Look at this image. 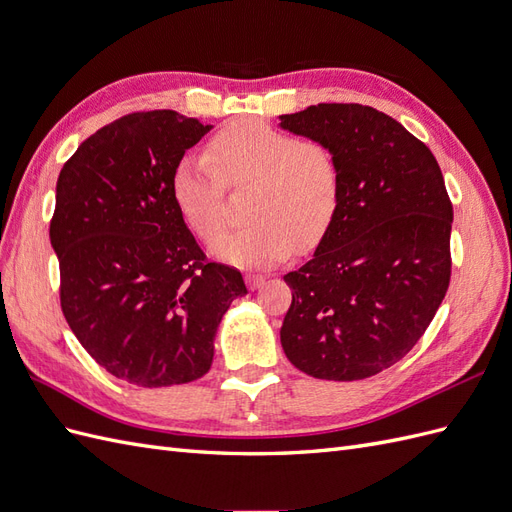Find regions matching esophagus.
Returning <instances> with one entry per match:
<instances>
[{"label":"esophagus","mask_w":512,"mask_h":512,"mask_svg":"<svg viewBox=\"0 0 512 512\" xmlns=\"http://www.w3.org/2000/svg\"><path fill=\"white\" fill-rule=\"evenodd\" d=\"M265 280H267V275H262V273H247L245 275V284L250 290L262 288V286H265Z\"/></svg>","instance_id":"obj_1"}]
</instances>
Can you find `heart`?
<instances>
[{
  "instance_id": "heart-1",
  "label": "heart",
  "mask_w": 512,
  "mask_h": 512,
  "mask_svg": "<svg viewBox=\"0 0 512 512\" xmlns=\"http://www.w3.org/2000/svg\"><path fill=\"white\" fill-rule=\"evenodd\" d=\"M250 187L253 224L215 241L213 256L228 265L260 267L312 250L331 228L342 200V168L320 141L294 138L265 121L228 123L207 156L185 153L170 173V194L183 222L211 243L223 227L225 188Z\"/></svg>"
}]
</instances>
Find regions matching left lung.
Wrapping results in <instances>:
<instances>
[{
  "mask_svg": "<svg viewBox=\"0 0 512 512\" xmlns=\"http://www.w3.org/2000/svg\"><path fill=\"white\" fill-rule=\"evenodd\" d=\"M280 126L327 145L342 200L314 258L284 275L282 348L303 374L363 380L395 365L436 316L451 282L453 205L425 143L363 104H318Z\"/></svg>",
  "mask_w": 512,
  "mask_h": 512,
  "instance_id": "left-lung-1",
  "label": "left lung"
}]
</instances>
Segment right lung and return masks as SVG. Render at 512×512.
<instances>
[{"label":"right lung","mask_w":512,"mask_h":512,"mask_svg":"<svg viewBox=\"0 0 512 512\" xmlns=\"http://www.w3.org/2000/svg\"><path fill=\"white\" fill-rule=\"evenodd\" d=\"M209 130L177 111L132 113L83 141L57 179L61 312L91 359L145 389L205 376L222 316L247 294L170 194L175 162Z\"/></svg>","instance_id":"right-lung-1"}]
</instances>
